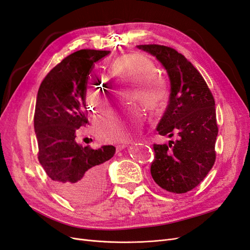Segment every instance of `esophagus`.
I'll list each match as a JSON object with an SVG mask.
<instances>
[{
	"mask_svg": "<svg viewBox=\"0 0 250 250\" xmlns=\"http://www.w3.org/2000/svg\"><path fill=\"white\" fill-rule=\"evenodd\" d=\"M127 144H129V143H122V144H118V145L116 146V148H117V150L118 151H121L122 149H124L125 147H127Z\"/></svg>",
	"mask_w": 250,
	"mask_h": 250,
	"instance_id": "34e87169",
	"label": "esophagus"
}]
</instances>
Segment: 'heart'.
Segmentation results:
<instances>
[{
    "instance_id": "obj_1",
    "label": "heart",
    "mask_w": 250,
    "mask_h": 250,
    "mask_svg": "<svg viewBox=\"0 0 250 250\" xmlns=\"http://www.w3.org/2000/svg\"><path fill=\"white\" fill-rule=\"evenodd\" d=\"M117 80L134 83L130 100L138 99L149 108L160 107L168 94V81L157 73L152 59L140 53L126 54L110 65ZM86 101L93 112L103 111L109 103L111 90L105 79L96 73L89 75L85 88ZM143 111L132 107L125 111H111L95 123L97 137L104 142H122L137 133L142 125Z\"/></svg>"
}]
</instances>
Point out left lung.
Returning <instances> with one entry per match:
<instances>
[{
  "instance_id": "left-lung-1",
  "label": "left lung",
  "mask_w": 250,
  "mask_h": 250,
  "mask_svg": "<svg viewBox=\"0 0 250 250\" xmlns=\"http://www.w3.org/2000/svg\"><path fill=\"white\" fill-rule=\"evenodd\" d=\"M138 48L154 55L168 72L169 104L156 130L169 138L178 137L169 144H153L151 175L164 190L184 194L206 178L216 161L214 96L198 70L175 49L154 43Z\"/></svg>"
}]
</instances>
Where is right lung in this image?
<instances>
[{"label": "right lung", "mask_w": 250, "mask_h": 250, "mask_svg": "<svg viewBox=\"0 0 250 250\" xmlns=\"http://www.w3.org/2000/svg\"><path fill=\"white\" fill-rule=\"evenodd\" d=\"M109 51L83 49L66 56L47 74L37 93L34 130L39 161L52 186L76 204L94 201L102 193L104 163L116 148L93 149L76 143V130L88 123L85 88L94 63Z\"/></svg>", "instance_id": "right-lung-1"}]
</instances>
